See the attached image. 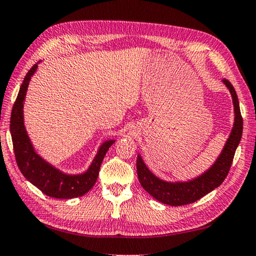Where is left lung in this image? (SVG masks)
<instances>
[{
	"instance_id": "left-lung-1",
	"label": "left lung",
	"mask_w": 256,
	"mask_h": 256,
	"mask_svg": "<svg viewBox=\"0 0 256 256\" xmlns=\"http://www.w3.org/2000/svg\"><path fill=\"white\" fill-rule=\"evenodd\" d=\"M222 82L228 88L232 95L235 118L233 128L227 138L225 146L222 148L220 156L217 158V160L214 162L210 168L192 180L171 182V181L162 180L153 174L144 164L142 156L138 154L136 170L138 181L142 187L146 189V192L150 194L153 198H156L158 202L170 206H182L194 202L212 192L215 188L220 187L228 174L235 151L238 146L242 133H243V118L240 115L238 94H236L233 85L225 78Z\"/></svg>"
}]
</instances>
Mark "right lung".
Masks as SVG:
<instances>
[{"label":"right lung","mask_w":256,"mask_h":256,"mask_svg":"<svg viewBox=\"0 0 256 256\" xmlns=\"http://www.w3.org/2000/svg\"><path fill=\"white\" fill-rule=\"evenodd\" d=\"M38 64H34L23 80L11 113L10 132L16 164L26 179L47 196L58 199L80 197L90 192L95 184L102 162L115 140H108L100 144L94 160L82 174H64L41 158L34 150V146H32L30 138L28 136L24 126V116H23L28 86L31 77L36 72Z\"/></svg>","instance_id":"obj_1"}]
</instances>
